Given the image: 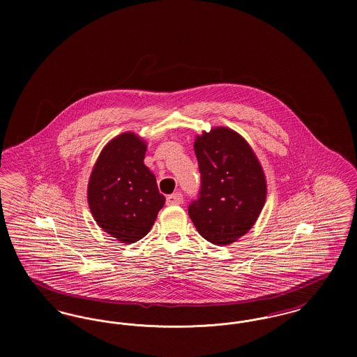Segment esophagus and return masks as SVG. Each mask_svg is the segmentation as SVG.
Here are the masks:
<instances>
[{"label": "esophagus", "instance_id": "34e87169", "mask_svg": "<svg viewBox=\"0 0 357 357\" xmlns=\"http://www.w3.org/2000/svg\"><path fill=\"white\" fill-rule=\"evenodd\" d=\"M183 204V195L182 192H174L167 197V204Z\"/></svg>", "mask_w": 357, "mask_h": 357}]
</instances>
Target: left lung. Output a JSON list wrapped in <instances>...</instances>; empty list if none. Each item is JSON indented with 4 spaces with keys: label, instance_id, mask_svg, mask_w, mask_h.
<instances>
[{
    "label": "left lung",
    "instance_id": "left-lung-1",
    "mask_svg": "<svg viewBox=\"0 0 357 357\" xmlns=\"http://www.w3.org/2000/svg\"><path fill=\"white\" fill-rule=\"evenodd\" d=\"M201 172L198 198L187 210L198 233L229 245L248 233L266 198L265 175L253 150L229 128H214L194 143Z\"/></svg>",
    "mask_w": 357,
    "mask_h": 357
}]
</instances>
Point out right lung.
<instances>
[{
    "label": "right lung",
    "mask_w": 357,
    "mask_h": 357,
    "mask_svg": "<svg viewBox=\"0 0 357 357\" xmlns=\"http://www.w3.org/2000/svg\"><path fill=\"white\" fill-rule=\"evenodd\" d=\"M146 150L135 134L115 137L102 149L88 183V204L95 221L123 243L144 237L166 201L155 175L143 163Z\"/></svg>",
    "instance_id": "add662e5"
}]
</instances>
